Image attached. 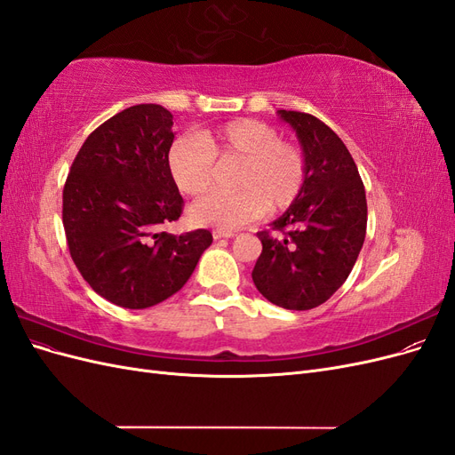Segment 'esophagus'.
Masks as SVG:
<instances>
[{
  "label": "esophagus",
  "instance_id": "34e87169",
  "mask_svg": "<svg viewBox=\"0 0 455 455\" xmlns=\"http://www.w3.org/2000/svg\"><path fill=\"white\" fill-rule=\"evenodd\" d=\"M233 235H235V233H233V231H222V229H214L212 231V237L214 239H231Z\"/></svg>",
  "mask_w": 455,
  "mask_h": 455
}]
</instances>
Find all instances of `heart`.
I'll use <instances>...</instances> for the list:
<instances>
[{
	"label": "heart",
	"mask_w": 455,
	"mask_h": 455,
	"mask_svg": "<svg viewBox=\"0 0 455 455\" xmlns=\"http://www.w3.org/2000/svg\"><path fill=\"white\" fill-rule=\"evenodd\" d=\"M174 184L186 196L209 191L218 163H239L237 191H214L189 209L196 226L237 229L271 211L288 209L306 186L304 151L281 140L279 131L258 119H233L197 136H182L169 149Z\"/></svg>",
	"instance_id": "obj_1"
}]
</instances>
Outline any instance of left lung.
<instances>
[{
	"label": "left lung",
	"instance_id": "left-lung-1",
	"mask_svg": "<svg viewBox=\"0 0 455 455\" xmlns=\"http://www.w3.org/2000/svg\"><path fill=\"white\" fill-rule=\"evenodd\" d=\"M304 149L306 186L288 211L258 231L261 254L252 269L259 294L271 304L306 311L346 283L366 237V194L359 169L339 136L321 119L279 109Z\"/></svg>",
	"mask_w": 455,
	"mask_h": 455
}]
</instances>
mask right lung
Listing matches in <instances>:
<instances>
[{"label": "right lung", "mask_w": 455, "mask_h": 455, "mask_svg": "<svg viewBox=\"0 0 455 455\" xmlns=\"http://www.w3.org/2000/svg\"><path fill=\"white\" fill-rule=\"evenodd\" d=\"M172 114L131 106L94 129L62 191V224L76 267L96 294L146 309L188 283L212 243L209 229L172 235L184 199L169 169Z\"/></svg>", "instance_id": "add662e5"}]
</instances>
